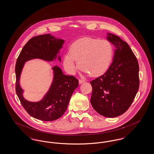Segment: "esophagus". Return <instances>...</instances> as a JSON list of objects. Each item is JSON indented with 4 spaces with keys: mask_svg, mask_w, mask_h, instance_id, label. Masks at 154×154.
I'll return each instance as SVG.
<instances>
[{
    "mask_svg": "<svg viewBox=\"0 0 154 154\" xmlns=\"http://www.w3.org/2000/svg\"><path fill=\"white\" fill-rule=\"evenodd\" d=\"M85 82V81L84 80H79V84H82V83H84V82Z\"/></svg>",
    "mask_w": 154,
    "mask_h": 154,
    "instance_id": "1",
    "label": "esophagus"
}]
</instances>
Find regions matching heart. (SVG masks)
I'll use <instances>...</instances> for the list:
<instances>
[{
    "label": "heart",
    "instance_id": "obj_1",
    "mask_svg": "<svg viewBox=\"0 0 154 154\" xmlns=\"http://www.w3.org/2000/svg\"><path fill=\"white\" fill-rule=\"evenodd\" d=\"M113 57L114 47L109 41L84 37L71 45L70 52L64 56L63 63L65 70L69 74L75 73L80 66L85 73L98 77L107 72Z\"/></svg>",
    "mask_w": 154,
    "mask_h": 154
}]
</instances>
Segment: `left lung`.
<instances>
[{"mask_svg": "<svg viewBox=\"0 0 154 154\" xmlns=\"http://www.w3.org/2000/svg\"><path fill=\"white\" fill-rule=\"evenodd\" d=\"M107 40L116 46L114 60L106 73L90 81L91 103L103 116L114 118L129 108L139 88V66L126 42L108 33Z\"/></svg>", "mask_w": 154, "mask_h": 154, "instance_id": "left-lung-1", "label": "left lung"}]
</instances>
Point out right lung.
I'll return each instance as SVG.
<instances>
[{
    "label": "right lung",
    "instance_id": "add662e5",
    "mask_svg": "<svg viewBox=\"0 0 154 154\" xmlns=\"http://www.w3.org/2000/svg\"><path fill=\"white\" fill-rule=\"evenodd\" d=\"M64 40L57 38L50 34L33 37L24 45L15 65V91L23 107L32 117L44 121H52L60 117L66 111L74 91L79 85V81L73 75L63 74L60 68L54 66V79L48 92L37 102H31L22 96L20 78L25 62L32 59L52 61L56 58ZM59 60L60 61V57Z\"/></svg>",
    "mask_w": 154,
    "mask_h": 154
}]
</instances>
